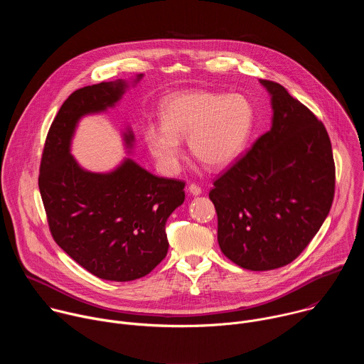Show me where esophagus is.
Returning <instances> with one entry per match:
<instances>
[{
  "label": "esophagus",
  "instance_id": "1",
  "mask_svg": "<svg viewBox=\"0 0 364 364\" xmlns=\"http://www.w3.org/2000/svg\"><path fill=\"white\" fill-rule=\"evenodd\" d=\"M187 191L191 194V196H200L201 194V188L197 186V184H190Z\"/></svg>",
  "mask_w": 364,
  "mask_h": 364
}]
</instances>
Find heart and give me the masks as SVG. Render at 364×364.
Instances as JSON below:
<instances>
[{"mask_svg":"<svg viewBox=\"0 0 364 364\" xmlns=\"http://www.w3.org/2000/svg\"><path fill=\"white\" fill-rule=\"evenodd\" d=\"M253 103L242 93L205 90L178 92L160 107L161 125H148L142 136L149 154L164 173L174 174L181 160L180 138L188 136L194 157L210 168L235 163L255 128Z\"/></svg>","mask_w":364,"mask_h":364,"instance_id":"heart-1","label":"heart"}]
</instances>
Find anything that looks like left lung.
<instances>
[{
  "mask_svg": "<svg viewBox=\"0 0 364 364\" xmlns=\"http://www.w3.org/2000/svg\"><path fill=\"white\" fill-rule=\"evenodd\" d=\"M271 95L272 127L215 181L218 242L249 271L291 264L331 209L336 167L323 122L279 83L259 80Z\"/></svg>",
  "mask_w": 364,
  "mask_h": 364,
  "instance_id": "1",
  "label": "left lung"
}]
</instances>
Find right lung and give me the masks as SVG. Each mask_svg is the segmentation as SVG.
<instances>
[{
	"instance_id": "right-lung-1",
	"label": "right lung",
	"mask_w": 364,
	"mask_h": 364,
	"mask_svg": "<svg viewBox=\"0 0 364 364\" xmlns=\"http://www.w3.org/2000/svg\"><path fill=\"white\" fill-rule=\"evenodd\" d=\"M118 79L73 92L51 124L40 164L38 188L56 243L82 268L107 281L145 277L168 252L166 222L184 201V183L151 174L132 159L108 173H92L70 154L79 121L107 112L129 86ZM127 128L124 142L134 146Z\"/></svg>"
}]
</instances>
